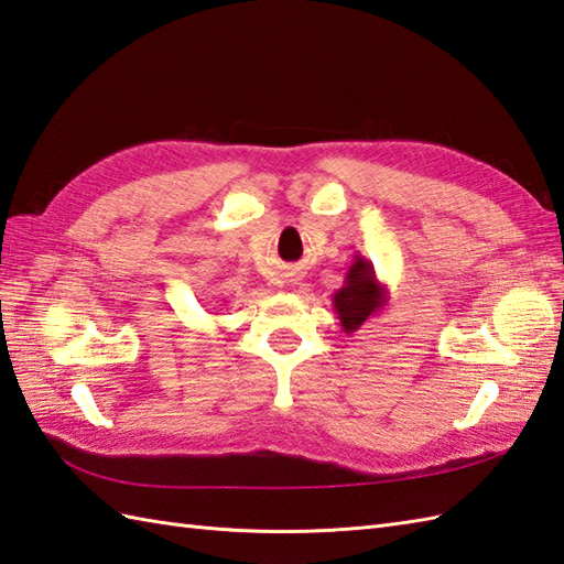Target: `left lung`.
<instances>
[{
  "mask_svg": "<svg viewBox=\"0 0 564 564\" xmlns=\"http://www.w3.org/2000/svg\"><path fill=\"white\" fill-rule=\"evenodd\" d=\"M332 300L336 317L341 322V329L346 334H352L370 317L384 310V305L389 303V291L387 285L379 283L372 261H368L362 254H356L352 257V264L348 267L344 285L338 288Z\"/></svg>",
  "mask_w": 564,
  "mask_h": 564,
  "instance_id": "obj_1",
  "label": "left lung"
}]
</instances>
